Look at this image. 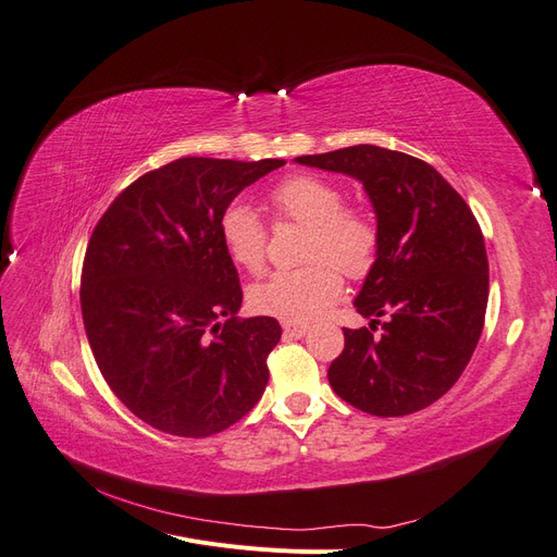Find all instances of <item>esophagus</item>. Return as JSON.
<instances>
[{"instance_id": "obj_1", "label": "esophagus", "mask_w": 557, "mask_h": 557, "mask_svg": "<svg viewBox=\"0 0 557 557\" xmlns=\"http://www.w3.org/2000/svg\"><path fill=\"white\" fill-rule=\"evenodd\" d=\"M285 336H293V339H305V336L311 332L309 325H299V323H283Z\"/></svg>"}]
</instances>
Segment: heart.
I'll return each mask as SVG.
<instances>
[{
  "label": "heart",
  "instance_id": "heart-1",
  "mask_svg": "<svg viewBox=\"0 0 557 557\" xmlns=\"http://www.w3.org/2000/svg\"><path fill=\"white\" fill-rule=\"evenodd\" d=\"M278 218L309 227L301 269L276 272L250 288V307L285 323H311L342 297V276L362 278L379 256V230L360 209H344V197L325 178L299 174L281 181L272 193ZM227 258L250 274L267 262V230L250 207L234 201L218 221Z\"/></svg>",
  "mask_w": 557,
  "mask_h": 557
}]
</instances>
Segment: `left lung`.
<instances>
[{
    "mask_svg": "<svg viewBox=\"0 0 557 557\" xmlns=\"http://www.w3.org/2000/svg\"><path fill=\"white\" fill-rule=\"evenodd\" d=\"M295 162L360 181L376 213L379 256L352 301L372 330H344L332 391L381 418L430 407L460 379L483 330L487 256L474 213L432 164L399 150L360 144Z\"/></svg>",
    "mask_w": 557,
    "mask_h": 557,
    "instance_id": "obj_1",
    "label": "left lung"
}]
</instances>
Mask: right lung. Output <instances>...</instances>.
<instances>
[{
	"mask_svg": "<svg viewBox=\"0 0 557 557\" xmlns=\"http://www.w3.org/2000/svg\"><path fill=\"white\" fill-rule=\"evenodd\" d=\"M285 160L181 158L134 181L97 223L81 311L99 372L144 423L211 436L264 393L276 318H237L242 285L218 234L246 185Z\"/></svg>",
	"mask_w": 557,
	"mask_h": 557,
	"instance_id": "right-lung-1",
	"label": "right lung"
}]
</instances>
